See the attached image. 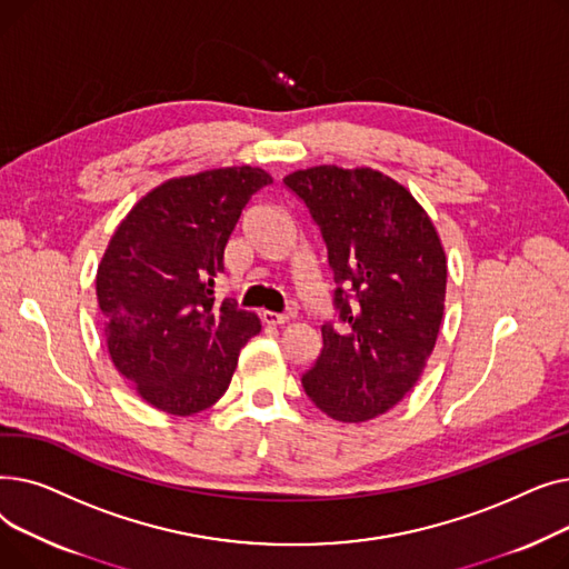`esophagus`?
<instances>
[{
    "label": "esophagus",
    "instance_id": "1",
    "mask_svg": "<svg viewBox=\"0 0 569 569\" xmlns=\"http://www.w3.org/2000/svg\"><path fill=\"white\" fill-rule=\"evenodd\" d=\"M260 318H262V322H267V325H286V322H288V316H286V313H274V311H262Z\"/></svg>",
    "mask_w": 569,
    "mask_h": 569
}]
</instances>
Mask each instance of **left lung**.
Returning <instances> with one entry per match:
<instances>
[{"label":"left lung","mask_w":569,"mask_h":569,"mask_svg":"<svg viewBox=\"0 0 569 569\" xmlns=\"http://www.w3.org/2000/svg\"><path fill=\"white\" fill-rule=\"evenodd\" d=\"M283 184L320 228L341 320V330L320 327L302 387L332 420H373L412 390L433 352L447 286L440 237L410 191L378 170L316 166Z\"/></svg>","instance_id":"obj_1"}]
</instances>
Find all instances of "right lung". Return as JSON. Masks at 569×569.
I'll return each instance as SVG.
<instances>
[{"label":"right lung","instance_id":"obj_1","mask_svg":"<svg viewBox=\"0 0 569 569\" xmlns=\"http://www.w3.org/2000/svg\"><path fill=\"white\" fill-rule=\"evenodd\" d=\"M267 184L272 174L251 166L174 177L117 226L97 297L110 360L149 406L177 417L214 406L260 332L256 313L214 302V279L242 209Z\"/></svg>","mask_w":569,"mask_h":569}]
</instances>
